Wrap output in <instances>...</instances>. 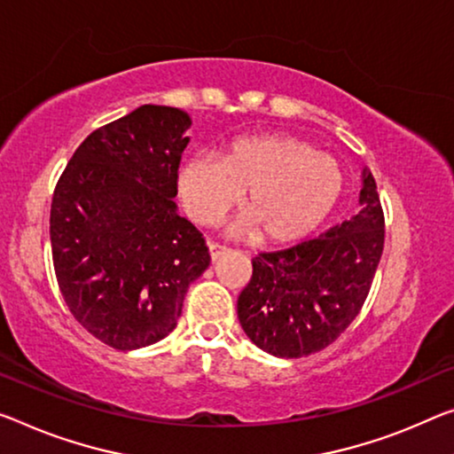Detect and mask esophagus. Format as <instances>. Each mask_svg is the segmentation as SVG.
<instances>
[{
    "label": "esophagus",
    "instance_id": "esophagus-1",
    "mask_svg": "<svg viewBox=\"0 0 454 454\" xmlns=\"http://www.w3.org/2000/svg\"><path fill=\"white\" fill-rule=\"evenodd\" d=\"M208 254H211V260L213 262H217V260H221L223 255L229 254V249L219 246V243H211V246H208Z\"/></svg>",
    "mask_w": 454,
    "mask_h": 454
}]
</instances>
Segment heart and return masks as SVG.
<instances>
[{"label":"heart","instance_id":"obj_1","mask_svg":"<svg viewBox=\"0 0 454 454\" xmlns=\"http://www.w3.org/2000/svg\"><path fill=\"white\" fill-rule=\"evenodd\" d=\"M340 164L290 134H260L229 144L223 158L192 156L178 170V194L188 217L213 225L241 197L233 237L260 235L271 247L306 239L343 197Z\"/></svg>","mask_w":454,"mask_h":454}]
</instances>
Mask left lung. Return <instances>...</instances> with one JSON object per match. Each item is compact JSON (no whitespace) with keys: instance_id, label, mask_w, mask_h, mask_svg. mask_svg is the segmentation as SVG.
I'll return each mask as SVG.
<instances>
[{"instance_id":"left-lung-1","label":"left lung","mask_w":454,"mask_h":454,"mask_svg":"<svg viewBox=\"0 0 454 454\" xmlns=\"http://www.w3.org/2000/svg\"><path fill=\"white\" fill-rule=\"evenodd\" d=\"M359 213L317 239L254 257L237 317L249 340L274 357L298 359L345 333L372 288L383 251V211L369 168Z\"/></svg>"}]
</instances>
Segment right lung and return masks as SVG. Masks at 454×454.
<instances>
[{
    "instance_id": "1",
    "label": "right lung",
    "mask_w": 454,
    "mask_h": 454,
    "mask_svg": "<svg viewBox=\"0 0 454 454\" xmlns=\"http://www.w3.org/2000/svg\"><path fill=\"white\" fill-rule=\"evenodd\" d=\"M191 123L178 107H137L95 129L54 191L51 243L62 298L117 351L176 329L188 286L211 262L203 235L174 203Z\"/></svg>"
}]
</instances>
